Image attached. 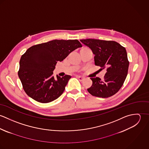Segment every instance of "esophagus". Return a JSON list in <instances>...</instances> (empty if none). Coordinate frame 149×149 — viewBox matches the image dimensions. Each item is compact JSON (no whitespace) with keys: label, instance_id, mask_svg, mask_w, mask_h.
Here are the masks:
<instances>
[{"label":"esophagus","instance_id":"esophagus-1","mask_svg":"<svg viewBox=\"0 0 149 149\" xmlns=\"http://www.w3.org/2000/svg\"><path fill=\"white\" fill-rule=\"evenodd\" d=\"M76 77L80 81H83V80H84V77H81V76H76Z\"/></svg>","mask_w":149,"mask_h":149}]
</instances>
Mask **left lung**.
<instances>
[{"label":"left lung","mask_w":149,"mask_h":149,"mask_svg":"<svg viewBox=\"0 0 149 149\" xmlns=\"http://www.w3.org/2000/svg\"><path fill=\"white\" fill-rule=\"evenodd\" d=\"M95 54V64L107 72L102 80L91 78L92 86L87 89L92 96L106 98L116 93L121 88L128 73L129 61L125 47L113 41L95 39L81 40Z\"/></svg>","instance_id":"left-lung-1"}]
</instances>
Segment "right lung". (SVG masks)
<instances>
[{
	"label": "right lung",
	"instance_id": "right-lung-1",
	"mask_svg": "<svg viewBox=\"0 0 149 149\" xmlns=\"http://www.w3.org/2000/svg\"><path fill=\"white\" fill-rule=\"evenodd\" d=\"M81 47L77 40H55L29 48L21 56L18 73L26 93L42 103L58 98L71 77L57 76L55 79L53 76L55 65Z\"/></svg>",
	"mask_w": 149,
	"mask_h": 149
}]
</instances>
